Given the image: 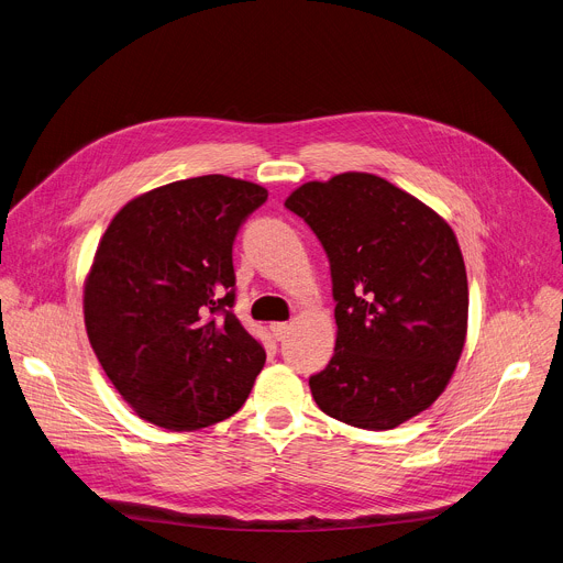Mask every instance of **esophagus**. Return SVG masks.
I'll use <instances>...</instances> for the list:
<instances>
[{
    "label": "esophagus",
    "instance_id": "34e87169",
    "mask_svg": "<svg viewBox=\"0 0 563 563\" xmlns=\"http://www.w3.org/2000/svg\"><path fill=\"white\" fill-rule=\"evenodd\" d=\"M269 328H272V334H274L278 341H283V339L287 336V332H289V323H272Z\"/></svg>",
    "mask_w": 563,
    "mask_h": 563
}]
</instances>
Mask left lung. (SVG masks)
I'll return each mask as SVG.
<instances>
[{"label": "left lung", "instance_id": "obj_1", "mask_svg": "<svg viewBox=\"0 0 563 563\" xmlns=\"http://www.w3.org/2000/svg\"><path fill=\"white\" fill-rule=\"evenodd\" d=\"M285 207L330 261L336 343L325 371L310 377L321 411L368 431L427 411L467 336V272L451 227L368 173L302 184Z\"/></svg>", "mask_w": 563, "mask_h": 563}]
</instances>
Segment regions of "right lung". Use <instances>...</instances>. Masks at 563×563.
<instances>
[{
  "instance_id": "add662e5",
  "label": "right lung",
  "mask_w": 563,
  "mask_h": 563,
  "mask_svg": "<svg viewBox=\"0 0 563 563\" xmlns=\"http://www.w3.org/2000/svg\"><path fill=\"white\" fill-rule=\"evenodd\" d=\"M258 184L203 175L143 192L114 216L85 280V328L134 413L170 431L231 418L265 366L233 314V242Z\"/></svg>"
}]
</instances>
